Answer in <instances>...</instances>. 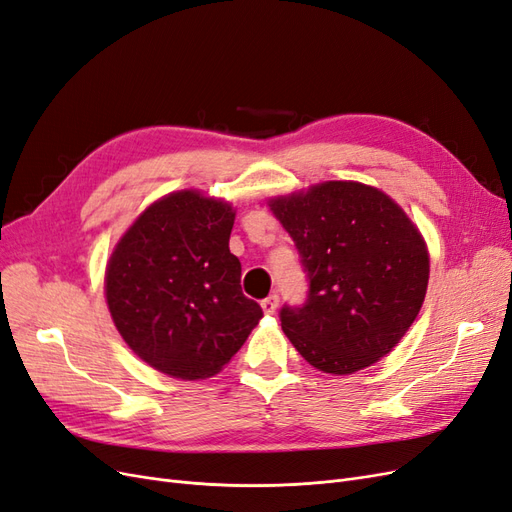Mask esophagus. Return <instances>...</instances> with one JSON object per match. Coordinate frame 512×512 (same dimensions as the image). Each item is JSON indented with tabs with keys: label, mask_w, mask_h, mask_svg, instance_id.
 <instances>
[{
	"label": "esophagus",
	"mask_w": 512,
	"mask_h": 512,
	"mask_svg": "<svg viewBox=\"0 0 512 512\" xmlns=\"http://www.w3.org/2000/svg\"><path fill=\"white\" fill-rule=\"evenodd\" d=\"M260 307H262V312H265V314H275V309H277V294H269L267 299H262V301H260Z\"/></svg>",
	"instance_id": "1"
}]
</instances>
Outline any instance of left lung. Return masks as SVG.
<instances>
[{
  "label": "left lung",
  "mask_w": 512,
  "mask_h": 512,
  "mask_svg": "<svg viewBox=\"0 0 512 512\" xmlns=\"http://www.w3.org/2000/svg\"><path fill=\"white\" fill-rule=\"evenodd\" d=\"M297 245L307 299L282 329L303 359L346 376L389 354L421 312L429 254L393 198L356 181H324L269 200Z\"/></svg>",
  "instance_id": "1"
}]
</instances>
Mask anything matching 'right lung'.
Instances as JSON below:
<instances>
[{
	"mask_svg": "<svg viewBox=\"0 0 512 512\" xmlns=\"http://www.w3.org/2000/svg\"><path fill=\"white\" fill-rule=\"evenodd\" d=\"M235 211L196 190L173 192L126 230L104 277L108 312L141 359L166 376L209 378L262 318L228 250Z\"/></svg>",
	"mask_w": 512,
	"mask_h": 512,
	"instance_id": "add662e5",
	"label": "right lung"
}]
</instances>
